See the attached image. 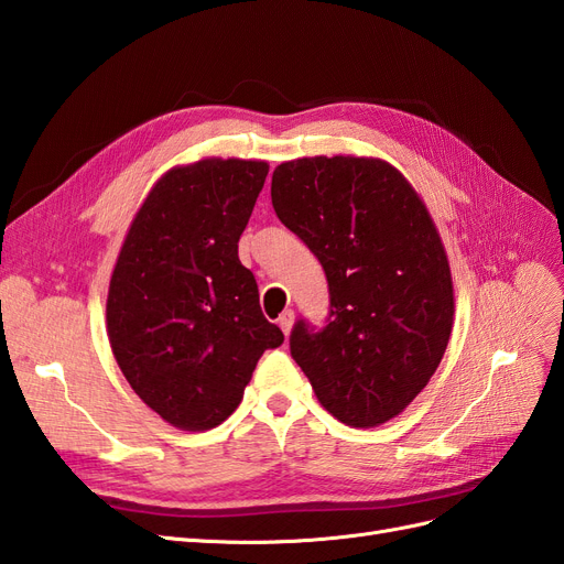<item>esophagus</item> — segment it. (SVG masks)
I'll return each instance as SVG.
<instances>
[{"mask_svg":"<svg viewBox=\"0 0 564 564\" xmlns=\"http://www.w3.org/2000/svg\"><path fill=\"white\" fill-rule=\"evenodd\" d=\"M294 322H296V315H294V311H284V313L280 315L278 324H280V329L284 332V336H289V334H292V327H294Z\"/></svg>","mask_w":564,"mask_h":564,"instance_id":"34e87169","label":"esophagus"}]
</instances>
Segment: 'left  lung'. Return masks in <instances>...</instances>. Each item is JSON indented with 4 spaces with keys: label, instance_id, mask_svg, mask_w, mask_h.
Wrapping results in <instances>:
<instances>
[{
    "label": "left lung",
    "instance_id": "8db88e82",
    "mask_svg": "<svg viewBox=\"0 0 564 564\" xmlns=\"http://www.w3.org/2000/svg\"><path fill=\"white\" fill-rule=\"evenodd\" d=\"M272 207L317 256L329 324L289 346L319 404L352 429L402 414L429 386L454 324L445 245L414 185L379 158H301L272 172Z\"/></svg>",
    "mask_w": 564,
    "mask_h": 564
}]
</instances>
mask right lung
<instances>
[{"instance_id":"1","label":"right lung","mask_w":564,"mask_h":564,"mask_svg":"<svg viewBox=\"0 0 564 564\" xmlns=\"http://www.w3.org/2000/svg\"><path fill=\"white\" fill-rule=\"evenodd\" d=\"M265 176L268 162L237 158L169 169L117 253L110 348L135 395L174 429L224 423L263 350L284 340L237 256Z\"/></svg>"}]
</instances>
